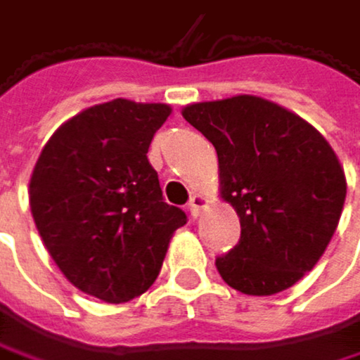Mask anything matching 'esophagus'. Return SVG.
I'll return each instance as SVG.
<instances>
[{
	"label": "esophagus",
	"instance_id": "1",
	"mask_svg": "<svg viewBox=\"0 0 360 360\" xmlns=\"http://www.w3.org/2000/svg\"><path fill=\"white\" fill-rule=\"evenodd\" d=\"M207 207V198L202 196V194H194L192 198H190V205H188V212H190V216L192 218H198L200 216V212Z\"/></svg>",
	"mask_w": 360,
	"mask_h": 360
}]
</instances>
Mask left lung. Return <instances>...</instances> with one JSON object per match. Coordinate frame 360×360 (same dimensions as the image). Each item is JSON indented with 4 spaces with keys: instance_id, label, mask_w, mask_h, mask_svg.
I'll list each match as a JSON object with an SVG mask.
<instances>
[{
    "instance_id": "obj_1",
    "label": "left lung",
    "mask_w": 360,
    "mask_h": 360,
    "mask_svg": "<svg viewBox=\"0 0 360 360\" xmlns=\"http://www.w3.org/2000/svg\"><path fill=\"white\" fill-rule=\"evenodd\" d=\"M216 146L220 194L240 216L238 246L216 259L248 296L298 283L324 255L345 200V174L324 136L298 114L240 94L184 108Z\"/></svg>"
}]
</instances>
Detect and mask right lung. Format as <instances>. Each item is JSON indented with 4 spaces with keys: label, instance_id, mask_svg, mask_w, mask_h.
I'll use <instances>...</instances> for the list:
<instances>
[{
    "label": "right lung",
    "instance_id": "add662e5",
    "mask_svg": "<svg viewBox=\"0 0 360 360\" xmlns=\"http://www.w3.org/2000/svg\"><path fill=\"white\" fill-rule=\"evenodd\" d=\"M170 105L114 99L49 138L30 179L36 229L79 292L129 302L155 283L188 216L164 202L148 146Z\"/></svg>",
    "mask_w": 360,
    "mask_h": 360
}]
</instances>
